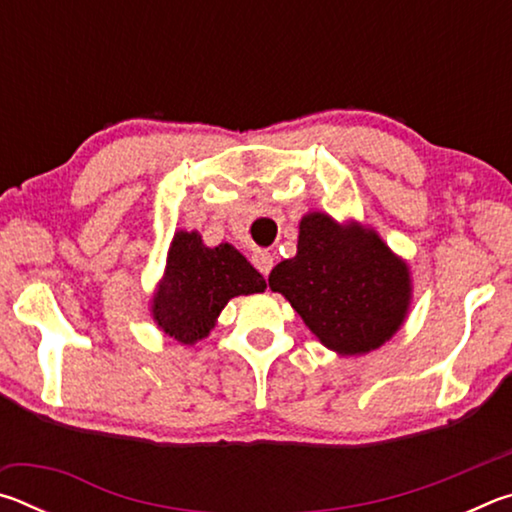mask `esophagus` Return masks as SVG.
Segmentation results:
<instances>
[{"label":"esophagus","instance_id":"1","mask_svg":"<svg viewBox=\"0 0 512 512\" xmlns=\"http://www.w3.org/2000/svg\"><path fill=\"white\" fill-rule=\"evenodd\" d=\"M253 264H255L257 271L266 277L273 268V255L268 253V250H257V253L253 255Z\"/></svg>","mask_w":512,"mask_h":512}]
</instances>
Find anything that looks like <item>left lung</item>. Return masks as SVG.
<instances>
[{"label":"left lung","mask_w":512,"mask_h":512,"mask_svg":"<svg viewBox=\"0 0 512 512\" xmlns=\"http://www.w3.org/2000/svg\"><path fill=\"white\" fill-rule=\"evenodd\" d=\"M311 334L341 357L377 350L400 332L413 300L411 268L375 228L327 212L300 219L298 253L268 275Z\"/></svg>","instance_id":"1"}]
</instances>
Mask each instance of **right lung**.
<instances>
[{
	"instance_id": "add662e5",
	"label": "right lung",
	"mask_w": 512,
	"mask_h": 512,
	"mask_svg": "<svg viewBox=\"0 0 512 512\" xmlns=\"http://www.w3.org/2000/svg\"><path fill=\"white\" fill-rule=\"evenodd\" d=\"M266 280L235 246H205L196 230H178L167 264L151 298V318L183 345L210 336L216 318L232 298L262 293Z\"/></svg>"
}]
</instances>
